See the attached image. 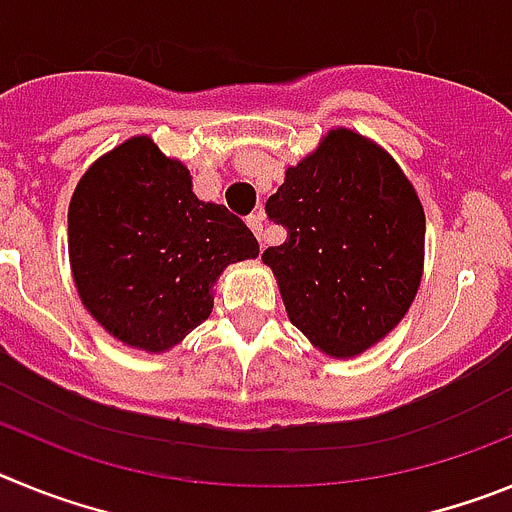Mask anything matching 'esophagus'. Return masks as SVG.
Wrapping results in <instances>:
<instances>
[{
	"instance_id": "1",
	"label": "esophagus",
	"mask_w": 512,
	"mask_h": 512,
	"mask_svg": "<svg viewBox=\"0 0 512 512\" xmlns=\"http://www.w3.org/2000/svg\"><path fill=\"white\" fill-rule=\"evenodd\" d=\"M246 223H248V228L253 230V235H256V238H259L261 248H264V215H261V212H256V215L248 217Z\"/></svg>"
}]
</instances>
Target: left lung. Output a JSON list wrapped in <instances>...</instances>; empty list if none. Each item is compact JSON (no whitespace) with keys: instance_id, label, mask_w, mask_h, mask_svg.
I'll return each instance as SVG.
<instances>
[{"instance_id":"1","label":"left lung","mask_w":512,"mask_h":512,"mask_svg":"<svg viewBox=\"0 0 512 512\" xmlns=\"http://www.w3.org/2000/svg\"><path fill=\"white\" fill-rule=\"evenodd\" d=\"M287 241L264 251L295 328L348 359L382 341L423 277L425 215L390 153L348 128L330 130L266 202Z\"/></svg>"}]
</instances>
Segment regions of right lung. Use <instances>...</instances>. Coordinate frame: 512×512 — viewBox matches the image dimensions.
I'll use <instances>...</instances> for the list:
<instances>
[{"label":"right lung","instance_id":"1","mask_svg":"<svg viewBox=\"0 0 512 512\" xmlns=\"http://www.w3.org/2000/svg\"><path fill=\"white\" fill-rule=\"evenodd\" d=\"M259 243L241 217L197 200L189 169L148 135L104 153L69 205V259L92 318L125 346L161 354L212 312V287Z\"/></svg>","mask_w":512,"mask_h":512}]
</instances>
